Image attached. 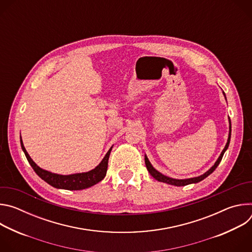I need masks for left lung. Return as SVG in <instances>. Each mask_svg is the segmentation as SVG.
Masks as SVG:
<instances>
[{
    "label": "left lung",
    "mask_w": 252,
    "mask_h": 252,
    "mask_svg": "<svg viewBox=\"0 0 252 252\" xmlns=\"http://www.w3.org/2000/svg\"><path fill=\"white\" fill-rule=\"evenodd\" d=\"M224 96H225V94L223 93ZM230 135H231V122H230V119H229V134H228V139H227V142H226V146L225 148L223 149V151L221 152L220 158H218V160L215 161V163L213 164V166L208 169L205 173H203L202 175L200 176H197V177H192V178H188V179H174V178H171V177H168V176H165L163 175L162 173H160L159 171H158L156 168H154V166L151 164L149 158L147 156H145V161H146V165H147V168L149 170V172L151 173V175L156 178L157 181L158 182H161V183H165V184H168V185H171V186H176V187H184V186H188V185H190V184H196V183H199L201 182L202 179H204L205 177H207L210 173H212L215 168H217L220 164V162L221 161L222 159V157L225 153V151L227 150L228 146H229V141H230Z\"/></svg>",
    "instance_id": "left-lung-1"
}]
</instances>
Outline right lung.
Listing matches in <instances>:
<instances>
[{
  "mask_svg": "<svg viewBox=\"0 0 252 252\" xmlns=\"http://www.w3.org/2000/svg\"><path fill=\"white\" fill-rule=\"evenodd\" d=\"M21 146L22 150L25 153V156L29 161V163L32 165V169L35 171L42 179L46 183H48L50 186L56 188V189H63L67 190H81L88 188H91L104 178L107 170V162H109V158L111 151L113 147L106 153L100 163L94 168L91 171L83 172V173H76V174H69V175H62L57 173H52L48 170H45L35 164L32 159L30 158L29 154L27 153L23 141L21 138Z\"/></svg>",
  "mask_w": 252,
  "mask_h": 252,
  "instance_id": "right-lung-1",
  "label": "right lung"
}]
</instances>
